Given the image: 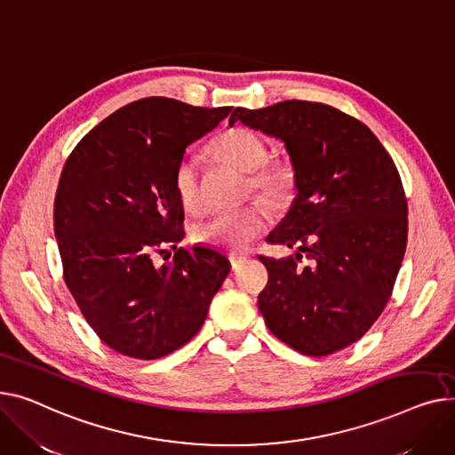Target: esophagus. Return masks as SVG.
I'll use <instances>...</instances> for the list:
<instances>
[{
  "mask_svg": "<svg viewBox=\"0 0 455 455\" xmlns=\"http://www.w3.org/2000/svg\"><path fill=\"white\" fill-rule=\"evenodd\" d=\"M229 260H231L233 270H236V268H240V264H244V262L248 260V255H246V253H236V251H233V253H229Z\"/></svg>",
  "mask_w": 455,
  "mask_h": 455,
  "instance_id": "34e87169",
  "label": "esophagus"
}]
</instances>
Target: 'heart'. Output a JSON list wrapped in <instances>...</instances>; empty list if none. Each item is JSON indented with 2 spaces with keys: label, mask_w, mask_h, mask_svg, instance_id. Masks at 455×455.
<instances>
[{
  "label": "heart",
  "mask_w": 455,
  "mask_h": 455,
  "mask_svg": "<svg viewBox=\"0 0 455 455\" xmlns=\"http://www.w3.org/2000/svg\"><path fill=\"white\" fill-rule=\"evenodd\" d=\"M211 152L220 162L248 172V181L257 193L272 204H284L296 185V171L286 157L266 159V143L248 128H229L212 140ZM172 185L185 211L202 209L198 187V159L185 154L174 167ZM270 224V209L264 202H253L240 211L220 212L195 229V240L200 244L243 250L251 240L260 236Z\"/></svg>",
  "instance_id": "1"
}]
</instances>
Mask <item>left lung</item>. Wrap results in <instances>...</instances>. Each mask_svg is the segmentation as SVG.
Segmentation results:
<instances>
[{
	"instance_id": "obj_1",
	"label": "left lung",
	"mask_w": 455,
	"mask_h": 455,
	"mask_svg": "<svg viewBox=\"0 0 455 455\" xmlns=\"http://www.w3.org/2000/svg\"><path fill=\"white\" fill-rule=\"evenodd\" d=\"M236 121L284 143L296 198L268 243L296 257H260L259 310L274 336L308 356L358 341L382 314L403 264L408 204L391 156L363 123L332 106L283 100L235 108ZM303 252L313 264H297Z\"/></svg>"
}]
</instances>
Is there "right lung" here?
Listing matches in <instances>:
<instances>
[{"mask_svg":"<svg viewBox=\"0 0 455 455\" xmlns=\"http://www.w3.org/2000/svg\"><path fill=\"white\" fill-rule=\"evenodd\" d=\"M229 112L167 97L130 102L88 132L62 169L52 222L64 279L90 327L124 356L180 349L231 270L217 250L178 248L183 205L172 185L185 148ZM167 245L175 259L157 267L153 253Z\"/></svg>","mask_w":455,"mask_h":455,"instance_id":"add662e5","label":"right lung"}]
</instances>
